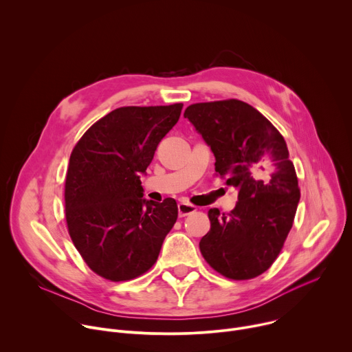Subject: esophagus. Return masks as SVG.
<instances>
[{
  "label": "esophagus",
  "instance_id": "1",
  "mask_svg": "<svg viewBox=\"0 0 352 352\" xmlns=\"http://www.w3.org/2000/svg\"><path fill=\"white\" fill-rule=\"evenodd\" d=\"M197 209L196 206L190 205V204H179L178 205V216L179 217H185V216H189L192 213H195Z\"/></svg>",
  "mask_w": 352,
  "mask_h": 352
}]
</instances>
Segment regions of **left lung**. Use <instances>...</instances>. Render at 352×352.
<instances>
[{
    "mask_svg": "<svg viewBox=\"0 0 352 352\" xmlns=\"http://www.w3.org/2000/svg\"><path fill=\"white\" fill-rule=\"evenodd\" d=\"M184 117L210 146L216 174L239 189L234 210H209L210 231L199 242L200 252L227 278L258 277L280 255L299 202L285 140L265 116L236 98L190 104Z\"/></svg>",
    "mask_w": 352,
    "mask_h": 352,
    "instance_id": "1",
    "label": "left lung"
}]
</instances>
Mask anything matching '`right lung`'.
Listing matches in <instances>:
<instances>
[{
  "label": "right lung",
  "mask_w": 352,
  "mask_h": 352,
  "mask_svg": "<svg viewBox=\"0 0 352 352\" xmlns=\"http://www.w3.org/2000/svg\"><path fill=\"white\" fill-rule=\"evenodd\" d=\"M182 106L116 109L94 122L72 150L64 192L68 232L100 277L128 281L144 274L177 221L173 197L162 204L143 199L140 174L179 120Z\"/></svg>",
  "instance_id": "1"
}]
</instances>
